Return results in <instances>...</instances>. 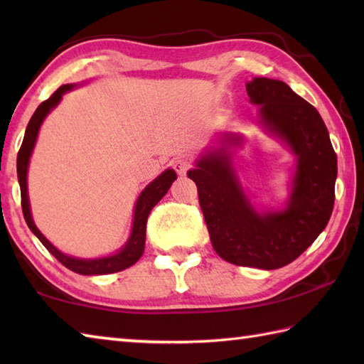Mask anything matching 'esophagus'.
Here are the masks:
<instances>
[{
  "label": "esophagus",
  "instance_id": "1",
  "mask_svg": "<svg viewBox=\"0 0 364 364\" xmlns=\"http://www.w3.org/2000/svg\"><path fill=\"white\" fill-rule=\"evenodd\" d=\"M172 167L175 168V172L178 175H184L188 172V168L191 167V162L186 158H175L172 161Z\"/></svg>",
  "mask_w": 364,
  "mask_h": 364
}]
</instances>
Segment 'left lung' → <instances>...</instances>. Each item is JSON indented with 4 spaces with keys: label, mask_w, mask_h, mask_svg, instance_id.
Here are the masks:
<instances>
[{
    "label": "left lung",
    "mask_w": 364,
    "mask_h": 364,
    "mask_svg": "<svg viewBox=\"0 0 364 364\" xmlns=\"http://www.w3.org/2000/svg\"><path fill=\"white\" fill-rule=\"evenodd\" d=\"M245 89L259 106V125L296 156L286 206L258 213L245 196L231 159V149L244 141L241 134L223 133L218 149L205 153L188 176L197 184L215 253L231 264L272 270L299 258L327 227L338 162L319 112L288 84L253 78Z\"/></svg>",
    "instance_id": "obj_1"
}]
</instances>
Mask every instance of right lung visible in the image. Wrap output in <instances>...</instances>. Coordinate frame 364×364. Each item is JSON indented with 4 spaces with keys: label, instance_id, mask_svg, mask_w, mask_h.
<instances>
[{
    "label": "right lung",
    "instance_id": "add662e5",
    "mask_svg": "<svg viewBox=\"0 0 364 364\" xmlns=\"http://www.w3.org/2000/svg\"><path fill=\"white\" fill-rule=\"evenodd\" d=\"M73 87L75 84H64V86H60L48 100H45L43 103H41V106L37 107L26 127V133H25V137H23V144L20 146V151L17 156V173H18V183H20V192H21L23 215H25V220L28 223L29 230L33 231V233L38 237V241L45 245V249L48 250L59 262H63L67 269H70L73 272L81 274V275H105V274L120 272V270L136 264L139 258L142 257L144 249H145L146 219H149V214L153 210V206L167 194V191L170 189V186H172V183L176 180V173L172 168L164 170L156 180H153L149 186L141 192V196H139L134 206V218H133L131 235L128 237L127 244L123 245L119 252H115L114 255H109V257H103V258H76L58 250L56 247H54L48 239L41 233V230L36 227L33 215H31L26 176H28L29 159H31V154H33L41 125L43 123L46 115H48L54 107L59 105L65 92L72 90Z\"/></svg>",
    "mask_w": 364,
    "mask_h": 364
}]
</instances>
